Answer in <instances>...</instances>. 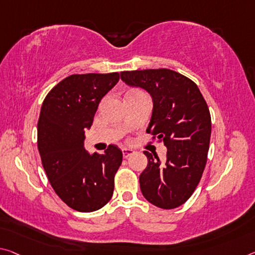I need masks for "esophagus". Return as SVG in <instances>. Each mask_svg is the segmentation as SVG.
I'll use <instances>...</instances> for the list:
<instances>
[{
    "label": "esophagus",
    "instance_id": "obj_1",
    "mask_svg": "<svg viewBox=\"0 0 255 255\" xmlns=\"http://www.w3.org/2000/svg\"><path fill=\"white\" fill-rule=\"evenodd\" d=\"M121 151H123V155H124V157H129V156H131V155L134 154V153H135L134 149L128 148V147H124L123 149H121Z\"/></svg>",
    "mask_w": 255,
    "mask_h": 255
}]
</instances>
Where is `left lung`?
Returning a JSON list of instances; mask_svg holds the SVG:
<instances>
[{"label": "left lung", "instance_id": "obj_1", "mask_svg": "<svg viewBox=\"0 0 255 255\" xmlns=\"http://www.w3.org/2000/svg\"><path fill=\"white\" fill-rule=\"evenodd\" d=\"M123 82L151 95L147 132L163 140L167 156L161 162L147 151V165L139 176L140 191L149 203L175 209L187 201L207 164L211 117L197 85L170 69L123 71Z\"/></svg>", "mask_w": 255, "mask_h": 255}]
</instances>
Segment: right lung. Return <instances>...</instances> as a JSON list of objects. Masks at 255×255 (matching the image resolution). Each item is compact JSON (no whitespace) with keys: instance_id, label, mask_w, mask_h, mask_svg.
Instances as JSON below:
<instances>
[{"instance_id":"1","label":"right lung","mask_w":255,"mask_h":255,"mask_svg":"<svg viewBox=\"0 0 255 255\" xmlns=\"http://www.w3.org/2000/svg\"><path fill=\"white\" fill-rule=\"evenodd\" d=\"M119 82L118 72L71 75L46 95L37 124V146L54 192L79 212L103 208L113 194L123 152L109 145L103 154L84 147L99 103Z\"/></svg>"}]
</instances>
